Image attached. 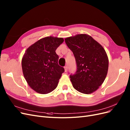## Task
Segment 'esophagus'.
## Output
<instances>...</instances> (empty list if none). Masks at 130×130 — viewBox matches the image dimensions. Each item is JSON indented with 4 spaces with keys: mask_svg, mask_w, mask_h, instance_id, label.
Returning a JSON list of instances; mask_svg holds the SVG:
<instances>
[{
    "mask_svg": "<svg viewBox=\"0 0 130 130\" xmlns=\"http://www.w3.org/2000/svg\"><path fill=\"white\" fill-rule=\"evenodd\" d=\"M68 65H66V66H65V67H64V69H65V72H66L68 71Z\"/></svg>",
    "mask_w": 130,
    "mask_h": 130,
    "instance_id": "34e87169",
    "label": "esophagus"
}]
</instances>
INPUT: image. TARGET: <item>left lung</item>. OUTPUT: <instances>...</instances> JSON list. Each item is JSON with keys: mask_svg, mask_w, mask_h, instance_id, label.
Instances as JSON below:
<instances>
[{"mask_svg": "<svg viewBox=\"0 0 130 130\" xmlns=\"http://www.w3.org/2000/svg\"><path fill=\"white\" fill-rule=\"evenodd\" d=\"M73 52L76 64V71L70 78L73 87L86 94L96 90L106 77L109 61L101 45L90 36L79 34L65 39Z\"/></svg>", "mask_w": 130, "mask_h": 130, "instance_id": "obj_1", "label": "left lung"}]
</instances>
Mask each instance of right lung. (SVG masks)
<instances>
[{
    "label": "right lung",
    "instance_id": "right-lung-1",
    "mask_svg": "<svg viewBox=\"0 0 130 130\" xmlns=\"http://www.w3.org/2000/svg\"><path fill=\"white\" fill-rule=\"evenodd\" d=\"M62 38L46 37L29 47L22 59L24 77L36 92L45 94L56 88L64 69L58 63L56 50Z\"/></svg>",
    "mask_w": 130,
    "mask_h": 130
}]
</instances>
